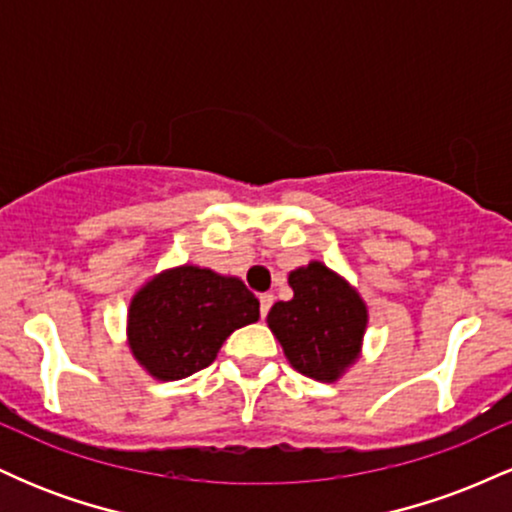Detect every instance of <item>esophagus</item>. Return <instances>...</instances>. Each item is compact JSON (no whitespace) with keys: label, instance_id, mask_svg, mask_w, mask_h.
Returning <instances> with one entry per match:
<instances>
[{"label":"esophagus","instance_id":"obj_1","mask_svg":"<svg viewBox=\"0 0 512 512\" xmlns=\"http://www.w3.org/2000/svg\"><path fill=\"white\" fill-rule=\"evenodd\" d=\"M272 303H274L272 293H262V296H260V315L262 317H267L269 308H272Z\"/></svg>","mask_w":512,"mask_h":512}]
</instances>
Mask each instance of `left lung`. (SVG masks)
<instances>
[{"label": "left lung", "instance_id": "left-lung-1", "mask_svg": "<svg viewBox=\"0 0 512 512\" xmlns=\"http://www.w3.org/2000/svg\"><path fill=\"white\" fill-rule=\"evenodd\" d=\"M289 286L293 298L272 305L269 330L298 373L332 383L358 358L368 322L366 303L322 262L291 272Z\"/></svg>", "mask_w": 512, "mask_h": 512}]
</instances>
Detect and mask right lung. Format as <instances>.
Here are the masks:
<instances>
[{"mask_svg": "<svg viewBox=\"0 0 512 512\" xmlns=\"http://www.w3.org/2000/svg\"><path fill=\"white\" fill-rule=\"evenodd\" d=\"M260 320V301L236 276L192 264L151 279L129 303V349L158 380H180L214 363L238 327Z\"/></svg>", "mask_w": 512, "mask_h": 512, "instance_id": "right-lung-1", "label": "right lung"}]
</instances>
